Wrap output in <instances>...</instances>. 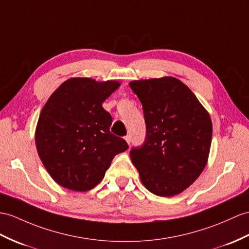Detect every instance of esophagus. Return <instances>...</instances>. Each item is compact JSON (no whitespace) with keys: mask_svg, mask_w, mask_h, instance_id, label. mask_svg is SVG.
Segmentation results:
<instances>
[{"mask_svg":"<svg viewBox=\"0 0 249 249\" xmlns=\"http://www.w3.org/2000/svg\"><path fill=\"white\" fill-rule=\"evenodd\" d=\"M124 139H125V142L130 144V142H131V136H130V135H126V136L124 137Z\"/></svg>","mask_w":249,"mask_h":249,"instance_id":"obj_1","label":"esophagus"}]
</instances>
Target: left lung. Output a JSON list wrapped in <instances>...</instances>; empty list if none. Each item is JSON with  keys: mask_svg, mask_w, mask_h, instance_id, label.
<instances>
[{"mask_svg": "<svg viewBox=\"0 0 249 249\" xmlns=\"http://www.w3.org/2000/svg\"><path fill=\"white\" fill-rule=\"evenodd\" d=\"M141 100L145 137L130 150L147 189L173 196L195 183L207 163L212 124L189 88L173 77L130 82Z\"/></svg>", "mask_w": 249, "mask_h": 249, "instance_id": "left-lung-1", "label": "left lung"}]
</instances>
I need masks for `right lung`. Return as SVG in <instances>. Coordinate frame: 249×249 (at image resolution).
I'll use <instances>...</instances> for the list:
<instances>
[{
    "label": "right lung",
    "mask_w": 249,
    "mask_h": 249,
    "mask_svg": "<svg viewBox=\"0 0 249 249\" xmlns=\"http://www.w3.org/2000/svg\"><path fill=\"white\" fill-rule=\"evenodd\" d=\"M117 81L71 78L47 100L36 130V145L47 172L60 186L88 191L104 178L115 155L128 150L112 134L111 114L102 104Z\"/></svg>",
    "instance_id": "1"
}]
</instances>
